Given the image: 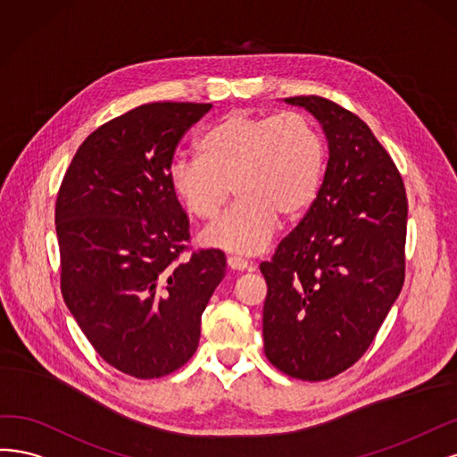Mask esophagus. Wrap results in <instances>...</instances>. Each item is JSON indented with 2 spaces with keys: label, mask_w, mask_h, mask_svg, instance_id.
Here are the masks:
<instances>
[{
  "label": "esophagus",
  "mask_w": 457,
  "mask_h": 457,
  "mask_svg": "<svg viewBox=\"0 0 457 457\" xmlns=\"http://www.w3.org/2000/svg\"><path fill=\"white\" fill-rule=\"evenodd\" d=\"M228 268L233 271H254L256 266L254 263H250L239 256H229L228 258Z\"/></svg>",
  "instance_id": "34e87169"
}]
</instances>
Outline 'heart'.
Listing matches in <instances>:
<instances>
[{"instance_id":"b5f03b06","label":"heart","mask_w":457,"mask_h":457,"mask_svg":"<svg viewBox=\"0 0 457 457\" xmlns=\"http://www.w3.org/2000/svg\"><path fill=\"white\" fill-rule=\"evenodd\" d=\"M197 152L170 163L172 195L207 222L224 207L231 184L237 201L201 233V243L246 256L271 243L278 214L294 218L313 203L325 169L320 135L300 112H231L203 132Z\"/></svg>"}]
</instances>
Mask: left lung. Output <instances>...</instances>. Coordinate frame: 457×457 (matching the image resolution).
Listing matches in <instances>:
<instances>
[{
	"label": "left lung",
	"mask_w": 457,
	"mask_h": 457,
	"mask_svg": "<svg viewBox=\"0 0 457 457\" xmlns=\"http://www.w3.org/2000/svg\"><path fill=\"white\" fill-rule=\"evenodd\" d=\"M285 102L319 121L328 163L302 222L260 263L263 351L281 372L320 381L362 357L399 298L408 201L393 159L355 113L320 96Z\"/></svg>",
	"instance_id": "8db88e82"
}]
</instances>
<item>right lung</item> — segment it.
<instances>
[{
	"label": "right lung",
	"instance_id": "1",
	"mask_svg": "<svg viewBox=\"0 0 457 457\" xmlns=\"http://www.w3.org/2000/svg\"><path fill=\"white\" fill-rule=\"evenodd\" d=\"M211 108L154 102L115 117L79 145L56 197L64 302L98 355L140 379L191 359L226 275L222 250L180 260L189 222L169 186L176 145Z\"/></svg>",
	"mask_w": 457,
	"mask_h": 457
}]
</instances>
